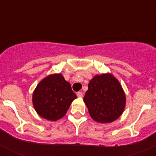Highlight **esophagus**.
<instances>
[{
  "label": "esophagus",
  "instance_id": "34e87169",
  "mask_svg": "<svg viewBox=\"0 0 156 156\" xmlns=\"http://www.w3.org/2000/svg\"><path fill=\"white\" fill-rule=\"evenodd\" d=\"M76 94H77V97L80 98H82L83 97V92H78Z\"/></svg>",
  "mask_w": 156,
  "mask_h": 156
}]
</instances>
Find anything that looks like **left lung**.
<instances>
[{
  "instance_id": "1",
  "label": "left lung",
  "mask_w": 156,
  "mask_h": 156,
  "mask_svg": "<svg viewBox=\"0 0 156 156\" xmlns=\"http://www.w3.org/2000/svg\"><path fill=\"white\" fill-rule=\"evenodd\" d=\"M83 101L94 120L107 123L122 115L126 105V95L118 80L111 73H105L92 78Z\"/></svg>"
}]
</instances>
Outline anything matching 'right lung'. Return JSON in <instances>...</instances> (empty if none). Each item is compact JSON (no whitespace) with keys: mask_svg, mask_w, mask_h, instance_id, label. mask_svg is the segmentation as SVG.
<instances>
[{"mask_svg":"<svg viewBox=\"0 0 156 156\" xmlns=\"http://www.w3.org/2000/svg\"><path fill=\"white\" fill-rule=\"evenodd\" d=\"M76 95L61 73L51 74L37 84L33 94V104L44 119L56 121L66 114Z\"/></svg>","mask_w":156,"mask_h":156,"instance_id":"1","label":"right lung"}]
</instances>
